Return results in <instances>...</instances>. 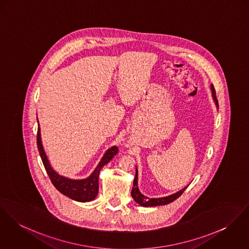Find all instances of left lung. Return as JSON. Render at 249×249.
<instances>
[{
	"mask_svg": "<svg viewBox=\"0 0 249 249\" xmlns=\"http://www.w3.org/2000/svg\"><path fill=\"white\" fill-rule=\"evenodd\" d=\"M211 93H212V97L213 100L215 102L216 107L218 108V100L216 98L215 95V90L213 85H211ZM188 188V186H186L184 189L180 190L179 192H175L173 194H171L169 196H165V197H161V198H149L147 196H145L144 194H142L141 192L139 191L138 188V172H137V168H135V176H134V187L132 190V197L134 198V201L144 207V208H149V207H157V206H164V205H168L170 203L173 202L174 200H176L183 192Z\"/></svg>",
	"mask_w": 249,
	"mask_h": 249,
	"instance_id": "left-lung-1",
	"label": "left lung"
}]
</instances>
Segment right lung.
Masks as SVG:
<instances>
[{"instance_id": "1", "label": "right lung", "mask_w": 249, "mask_h": 249, "mask_svg": "<svg viewBox=\"0 0 249 249\" xmlns=\"http://www.w3.org/2000/svg\"><path fill=\"white\" fill-rule=\"evenodd\" d=\"M37 144L40 158L42 160L43 166L50 177L51 182L58 192L63 195L69 197L72 200L77 202H90L93 201L98 193V176L103 166L109 163L117 153V148L115 146L111 147L106 151L102 158L100 159L95 171L85 179H70L68 177L59 175L52 167L44 152L41 137L40 128L38 125L37 134Z\"/></svg>"}]
</instances>
